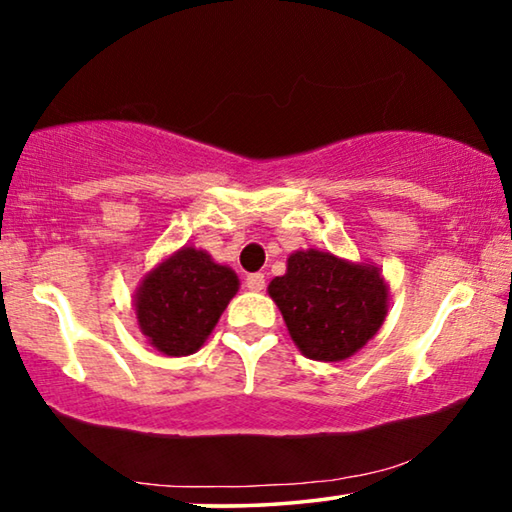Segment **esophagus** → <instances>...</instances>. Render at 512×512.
Here are the masks:
<instances>
[{
	"instance_id": "34e87169",
	"label": "esophagus",
	"mask_w": 512,
	"mask_h": 512,
	"mask_svg": "<svg viewBox=\"0 0 512 512\" xmlns=\"http://www.w3.org/2000/svg\"><path fill=\"white\" fill-rule=\"evenodd\" d=\"M244 284H247L249 291H263V288H265V277H263L261 272H254V274H249Z\"/></svg>"
}]
</instances>
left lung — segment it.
I'll use <instances>...</instances> for the list:
<instances>
[{
	"mask_svg": "<svg viewBox=\"0 0 512 512\" xmlns=\"http://www.w3.org/2000/svg\"><path fill=\"white\" fill-rule=\"evenodd\" d=\"M268 291L293 342L311 360H346L372 339L388 314V286L374 265H353L330 251H295Z\"/></svg>",
	"mask_w": 512,
	"mask_h": 512,
	"instance_id": "1",
	"label": "left lung"
}]
</instances>
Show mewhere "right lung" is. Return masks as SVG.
I'll use <instances>...</instances> for the list:
<instances>
[{"mask_svg": "<svg viewBox=\"0 0 512 512\" xmlns=\"http://www.w3.org/2000/svg\"><path fill=\"white\" fill-rule=\"evenodd\" d=\"M238 284L231 268L217 265L201 249L184 247L147 274L138 288L140 330L161 353H194L238 293Z\"/></svg>", "mask_w": 512, "mask_h": 512, "instance_id": "obj_1", "label": "right lung"}]
</instances>
